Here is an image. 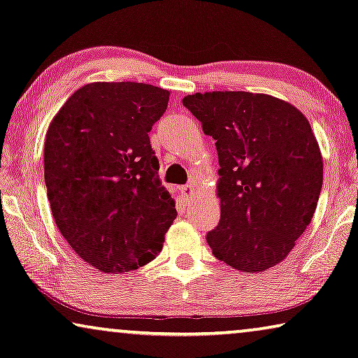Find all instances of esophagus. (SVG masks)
Wrapping results in <instances>:
<instances>
[{
	"instance_id": "34e87169",
	"label": "esophagus",
	"mask_w": 358,
	"mask_h": 358,
	"mask_svg": "<svg viewBox=\"0 0 358 358\" xmlns=\"http://www.w3.org/2000/svg\"><path fill=\"white\" fill-rule=\"evenodd\" d=\"M181 191H183V197H185V201L189 203V201H192V197L196 196V188L192 185H186V186H183V188H181Z\"/></svg>"
}]
</instances>
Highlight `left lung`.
Masks as SVG:
<instances>
[{"mask_svg": "<svg viewBox=\"0 0 358 358\" xmlns=\"http://www.w3.org/2000/svg\"><path fill=\"white\" fill-rule=\"evenodd\" d=\"M183 105L217 143L220 223L207 234L215 258L263 272L287 258L310 223L323 159L298 108L266 94L206 92Z\"/></svg>", "mask_w": 358, "mask_h": 358, "instance_id": "left-lung-1", "label": "left lung"}]
</instances>
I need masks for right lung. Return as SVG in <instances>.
Instances as JSON below:
<instances>
[{
	"instance_id": "obj_1",
	"label": "right lung",
	"mask_w": 358,
	"mask_h": 358,
	"mask_svg": "<svg viewBox=\"0 0 358 358\" xmlns=\"http://www.w3.org/2000/svg\"><path fill=\"white\" fill-rule=\"evenodd\" d=\"M169 95L143 83H90L48 129L52 217L78 257L99 271L122 274L150 263L177 218L148 137Z\"/></svg>"
}]
</instances>
